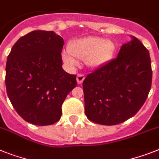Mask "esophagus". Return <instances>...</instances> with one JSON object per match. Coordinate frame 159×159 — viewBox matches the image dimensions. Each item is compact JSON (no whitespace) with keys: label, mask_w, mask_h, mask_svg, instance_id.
Listing matches in <instances>:
<instances>
[{"label":"esophagus","mask_w":159,"mask_h":159,"mask_svg":"<svg viewBox=\"0 0 159 159\" xmlns=\"http://www.w3.org/2000/svg\"><path fill=\"white\" fill-rule=\"evenodd\" d=\"M84 74H78L77 75V77H76V80H77V83H78L79 84H82L83 81L84 80Z\"/></svg>","instance_id":"esophagus-1"}]
</instances>
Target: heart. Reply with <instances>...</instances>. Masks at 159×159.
I'll use <instances>...</instances> for the list:
<instances>
[{
	"label": "heart",
	"instance_id": "obj_1",
	"mask_svg": "<svg viewBox=\"0 0 159 159\" xmlns=\"http://www.w3.org/2000/svg\"><path fill=\"white\" fill-rule=\"evenodd\" d=\"M65 51L63 58L70 66L79 65V61L84 60L87 66L97 68L106 64L114 55L116 46L112 40L103 38L90 36L73 42Z\"/></svg>",
	"mask_w": 159,
	"mask_h": 159
}]
</instances>
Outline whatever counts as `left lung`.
<instances>
[{
	"label": "left lung",
	"instance_id": "left-lung-1",
	"mask_svg": "<svg viewBox=\"0 0 159 159\" xmlns=\"http://www.w3.org/2000/svg\"><path fill=\"white\" fill-rule=\"evenodd\" d=\"M124 44L116 59L83 82L85 114L97 124L114 125L134 116L144 104L152 83L149 51L137 38Z\"/></svg>",
	"mask_w": 159,
	"mask_h": 159
}]
</instances>
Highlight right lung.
Segmentation results:
<instances>
[{"instance_id":"right-lung-1","label":"right lung","mask_w":159,"mask_h":159,"mask_svg":"<svg viewBox=\"0 0 159 159\" xmlns=\"http://www.w3.org/2000/svg\"><path fill=\"white\" fill-rule=\"evenodd\" d=\"M63 38L53 31L34 30L17 41L8 55L6 92L25 121L50 125L59 121L62 104L77 85L76 75L63 68Z\"/></svg>"}]
</instances>
